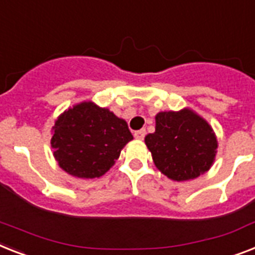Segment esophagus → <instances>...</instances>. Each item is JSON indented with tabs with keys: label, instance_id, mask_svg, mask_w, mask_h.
<instances>
[{
	"label": "esophagus",
	"instance_id": "1",
	"mask_svg": "<svg viewBox=\"0 0 255 255\" xmlns=\"http://www.w3.org/2000/svg\"><path fill=\"white\" fill-rule=\"evenodd\" d=\"M145 129H140V131H136L133 133L134 138H137V140H142L144 138V136H145Z\"/></svg>",
	"mask_w": 255,
	"mask_h": 255
}]
</instances>
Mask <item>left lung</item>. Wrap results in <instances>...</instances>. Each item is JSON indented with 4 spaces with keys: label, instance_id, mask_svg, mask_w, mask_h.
<instances>
[{
    "label": "left lung",
    "instance_id": "left-lung-1",
    "mask_svg": "<svg viewBox=\"0 0 255 255\" xmlns=\"http://www.w3.org/2000/svg\"><path fill=\"white\" fill-rule=\"evenodd\" d=\"M156 167L169 179H195L212 166L217 138L208 122L191 109L161 111L156 131L145 136Z\"/></svg>",
    "mask_w": 255,
    "mask_h": 255
}]
</instances>
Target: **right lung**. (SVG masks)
Here are the masks:
<instances>
[{"label":"right lung","instance_id":"add662e5","mask_svg":"<svg viewBox=\"0 0 255 255\" xmlns=\"http://www.w3.org/2000/svg\"><path fill=\"white\" fill-rule=\"evenodd\" d=\"M132 138L124 119L92 101H84L56 119L51 146L64 171L92 179L106 174Z\"/></svg>","mask_w":255,"mask_h":255}]
</instances>
